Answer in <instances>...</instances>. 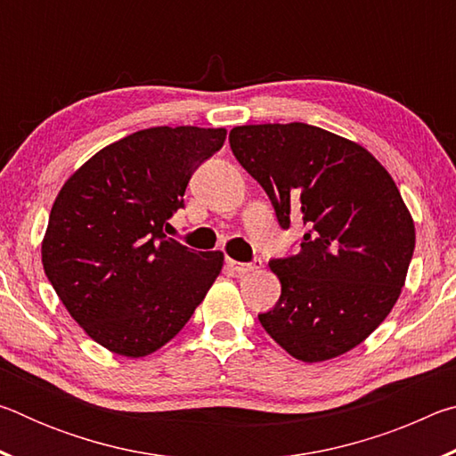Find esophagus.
I'll return each instance as SVG.
<instances>
[{
    "label": "esophagus",
    "mask_w": 456,
    "mask_h": 456,
    "mask_svg": "<svg viewBox=\"0 0 456 456\" xmlns=\"http://www.w3.org/2000/svg\"><path fill=\"white\" fill-rule=\"evenodd\" d=\"M227 265H229V269H231V272H233V273H237V275H245V273L256 272V269H259V267H261V259H253L251 264H241V261L229 259V261H227Z\"/></svg>",
    "instance_id": "34e87169"
}]
</instances>
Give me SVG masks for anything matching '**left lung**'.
Returning <instances> with one entry per match:
<instances>
[{
	"label": "left lung",
	"instance_id": "1",
	"mask_svg": "<svg viewBox=\"0 0 456 456\" xmlns=\"http://www.w3.org/2000/svg\"><path fill=\"white\" fill-rule=\"evenodd\" d=\"M229 144L280 227H305L296 256L269 261L281 296L261 326L302 362L356 348L395 307L414 253L392 176L364 146L304 122L235 126Z\"/></svg>",
	"mask_w": 456,
	"mask_h": 456
}]
</instances>
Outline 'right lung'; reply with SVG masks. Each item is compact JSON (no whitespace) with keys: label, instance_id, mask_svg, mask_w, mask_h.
Here are the masks:
<instances>
[{"label":"right lung","instance_id":"1","mask_svg":"<svg viewBox=\"0 0 456 456\" xmlns=\"http://www.w3.org/2000/svg\"><path fill=\"white\" fill-rule=\"evenodd\" d=\"M225 128L154 126L108 144L53 200L42 243L45 277L80 328L114 354L141 358L191 320L217 280L221 251H195L168 219Z\"/></svg>","mask_w":456,"mask_h":456}]
</instances>
